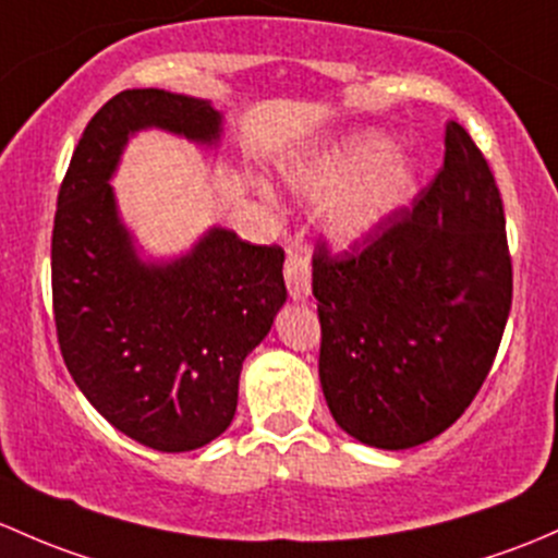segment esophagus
Segmentation results:
<instances>
[{
    "label": "esophagus",
    "instance_id": "esophagus-1",
    "mask_svg": "<svg viewBox=\"0 0 558 558\" xmlns=\"http://www.w3.org/2000/svg\"><path fill=\"white\" fill-rule=\"evenodd\" d=\"M286 286H289V294L294 302H304L313 291L310 286V259L302 254V251L291 248L289 251V259H286Z\"/></svg>",
    "mask_w": 558,
    "mask_h": 558
}]
</instances>
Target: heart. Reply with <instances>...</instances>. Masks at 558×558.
Wrapping results in <instances>:
<instances>
[{"label":"heart","mask_w":558,"mask_h":558,"mask_svg":"<svg viewBox=\"0 0 558 558\" xmlns=\"http://www.w3.org/2000/svg\"><path fill=\"white\" fill-rule=\"evenodd\" d=\"M291 186L326 205L324 234L339 248H353L412 205L420 192L417 162L396 151L383 131H357L304 157L289 171Z\"/></svg>","instance_id":"1"}]
</instances>
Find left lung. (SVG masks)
<instances>
[{
    "label": "left lung",
    "mask_w": 558,
    "mask_h": 558,
    "mask_svg": "<svg viewBox=\"0 0 558 558\" xmlns=\"http://www.w3.org/2000/svg\"><path fill=\"white\" fill-rule=\"evenodd\" d=\"M320 387L333 422L374 449H412L471 407L500 348L513 275L500 190L468 131L412 210L355 254L313 259Z\"/></svg>",
    "instance_id": "left-lung-1"
}]
</instances>
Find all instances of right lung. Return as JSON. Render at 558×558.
Masks as SVG:
<instances>
[{
	"mask_svg": "<svg viewBox=\"0 0 558 558\" xmlns=\"http://www.w3.org/2000/svg\"><path fill=\"white\" fill-rule=\"evenodd\" d=\"M144 131L216 151L225 114L160 87L122 90L96 111L58 192L52 310L69 374L96 412L144 447L192 451L230 427L243 361L289 296L283 248L214 225L181 254H146L111 186Z\"/></svg>",
	"mask_w": 558,
	"mask_h": 558,
	"instance_id": "add662e5",
	"label": "right lung"
}]
</instances>
